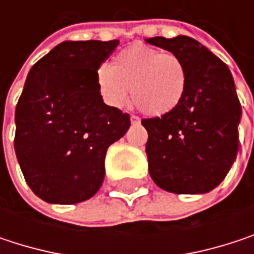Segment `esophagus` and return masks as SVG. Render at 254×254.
I'll list each match as a JSON object with an SVG mask.
<instances>
[{
	"label": "esophagus",
	"instance_id": "1",
	"mask_svg": "<svg viewBox=\"0 0 254 254\" xmlns=\"http://www.w3.org/2000/svg\"><path fill=\"white\" fill-rule=\"evenodd\" d=\"M139 122H141V119L138 116H130V124L132 125H138Z\"/></svg>",
	"mask_w": 254,
	"mask_h": 254
}]
</instances>
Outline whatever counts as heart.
Returning a JSON list of instances; mask_svg holds the SVG:
<instances>
[{"instance_id":"heart-1","label":"heart","mask_w":254,"mask_h":254,"mask_svg":"<svg viewBox=\"0 0 254 254\" xmlns=\"http://www.w3.org/2000/svg\"><path fill=\"white\" fill-rule=\"evenodd\" d=\"M188 85V72L177 54L163 53L147 45L122 50L112 67L97 70V86L103 100L112 107H124L129 100L139 112L160 118L182 103Z\"/></svg>"}]
</instances>
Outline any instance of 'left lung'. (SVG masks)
<instances>
[{
	"mask_svg": "<svg viewBox=\"0 0 254 254\" xmlns=\"http://www.w3.org/2000/svg\"><path fill=\"white\" fill-rule=\"evenodd\" d=\"M145 42L181 57L188 85L182 103L162 118L142 119L151 179L175 194H204L229 172L238 151L241 104L228 66L198 41L179 35Z\"/></svg>",
	"mask_w": 254,
	"mask_h": 254,
	"instance_id": "1",
	"label": "left lung"
}]
</instances>
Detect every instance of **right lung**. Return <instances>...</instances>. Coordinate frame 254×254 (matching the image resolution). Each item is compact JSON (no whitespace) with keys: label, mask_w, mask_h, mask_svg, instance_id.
<instances>
[{"label":"right lung","mask_w":254,"mask_h":254,"mask_svg":"<svg viewBox=\"0 0 254 254\" xmlns=\"http://www.w3.org/2000/svg\"><path fill=\"white\" fill-rule=\"evenodd\" d=\"M119 41H64L36 62L16 106L14 150L30 190L44 201L75 204L104 181L107 148L130 127L104 104L97 70Z\"/></svg>","instance_id":"1"}]
</instances>
